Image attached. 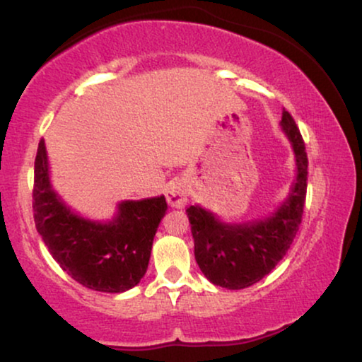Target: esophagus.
Here are the masks:
<instances>
[{
    "instance_id": "34e87169",
    "label": "esophagus",
    "mask_w": 362,
    "mask_h": 362,
    "mask_svg": "<svg viewBox=\"0 0 362 362\" xmlns=\"http://www.w3.org/2000/svg\"><path fill=\"white\" fill-rule=\"evenodd\" d=\"M187 197H189V187L186 186L185 181H171L166 187V201L168 204L175 209H182L187 204Z\"/></svg>"
}]
</instances>
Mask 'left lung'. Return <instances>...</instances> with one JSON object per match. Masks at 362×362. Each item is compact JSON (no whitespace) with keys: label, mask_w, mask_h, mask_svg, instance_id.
<instances>
[{"label":"left lung","mask_w":362,"mask_h":362,"mask_svg":"<svg viewBox=\"0 0 362 362\" xmlns=\"http://www.w3.org/2000/svg\"><path fill=\"white\" fill-rule=\"evenodd\" d=\"M280 127L295 155V180L274 212L262 219L224 222L199 204L186 209L197 265L211 284L222 288H247L269 275L288 252L301 224L308 158L298 127L286 110Z\"/></svg>","instance_id":"8db88e82"}]
</instances>
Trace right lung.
Instances as JSON below:
<instances>
[{
	"label": "right lung",
	"instance_id": "1",
	"mask_svg": "<svg viewBox=\"0 0 362 362\" xmlns=\"http://www.w3.org/2000/svg\"><path fill=\"white\" fill-rule=\"evenodd\" d=\"M49 175L46 143L41 140L34 161V222L61 269L103 293H123L140 284L168 209L165 196L122 201L112 219L93 221L64 202Z\"/></svg>",
	"mask_w": 362,
	"mask_h": 362
}]
</instances>
